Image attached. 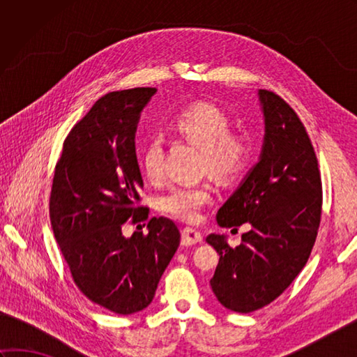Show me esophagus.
Listing matches in <instances>:
<instances>
[{
    "instance_id": "34e87169",
    "label": "esophagus",
    "mask_w": 357,
    "mask_h": 357,
    "mask_svg": "<svg viewBox=\"0 0 357 357\" xmlns=\"http://www.w3.org/2000/svg\"><path fill=\"white\" fill-rule=\"evenodd\" d=\"M181 242H183V245H195L198 242H202V234L199 230L185 227L183 230V236H181Z\"/></svg>"
}]
</instances>
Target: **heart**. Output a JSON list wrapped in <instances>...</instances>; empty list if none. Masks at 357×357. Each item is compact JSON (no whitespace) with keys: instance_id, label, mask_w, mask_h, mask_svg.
<instances>
[{"instance_id":"heart-1","label":"heart","mask_w":357,"mask_h":357,"mask_svg":"<svg viewBox=\"0 0 357 357\" xmlns=\"http://www.w3.org/2000/svg\"><path fill=\"white\" fill-rule=\"evenodd\" d=\"M172 128L179 138L199 147L198 165L218 181L238 178L248 165L252 144L244 133L231 132V119L215 104L196 102L181 110L172 121ZM141 170L146 178L161 181L164 176V147L153 138L142 147ZM211 187L202 184H178L159 198L164 213L184 221H196L201 210L211 202Z\"/></svg>"}]
</instances>
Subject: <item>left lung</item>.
Masks as SVG:
<instances>
[{
	"label": "left lung",
	"mask_w": 357,
	"mask_h": 357,
	"mask_svg": "<svg viewBox=\"0 0 357 357\" xmlns=\"http://www.w3.org/2000/svg\"><path fill=\"white\" fill-rule=\"evenodd\" d=\"M257 96L259 159L216 215L221 227L250 224V230L236 248L224 234L206 239L219 255L211 290L236 313L256 312L284 293L307 264L321 222V174L304 124L282 98L268 90Z\"/></svg>",
	"instance_id": "left-lung-1"
}]
</instances>
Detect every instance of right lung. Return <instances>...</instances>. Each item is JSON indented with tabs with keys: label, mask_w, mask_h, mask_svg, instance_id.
Wrapping results in <instances>:
<instances>
[{
	"label": "right lung",
	"mask_w": 357,
	"mask_h": 357,
	"mask_svg": "<svg viewBox=\"0 0 357 357\" xmlns=\"http://www.w3.org/2000/svg\"><path fill=\"white\" fill-rule=\"evenodd\" d=\"M156 89L138 87L100 98L64 141L53 176L50 222L72 278L101 308L133 314L147 308L181 234L169 218H151L147 234H123L146 221L135 136Z\"/></svg>",
	"instance_id": "1"
}]
</instances>
